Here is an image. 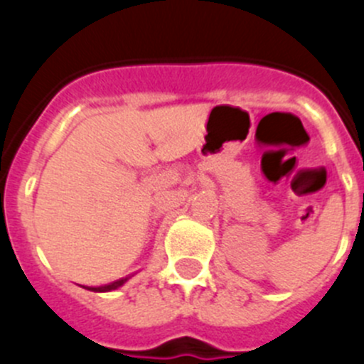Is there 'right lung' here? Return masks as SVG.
<instances>
[{"mask_svg": "<svg viewBox=\"0 0 364 364\" xmlns=\"http://www.w3.org/2000/svg\"><path fill=\"white\" fill-rule=\"evenodd\" d=\"M127 280L128 278H121V280H116V282H112V284H107V285H100V287H84V289H87V291H93V292H109V291H116V289H119Z\"/></svg>", "mask_w": 364, "mask_h": 364, "instance_id": "add662e5", "label": "right lung"}]
</instances>
